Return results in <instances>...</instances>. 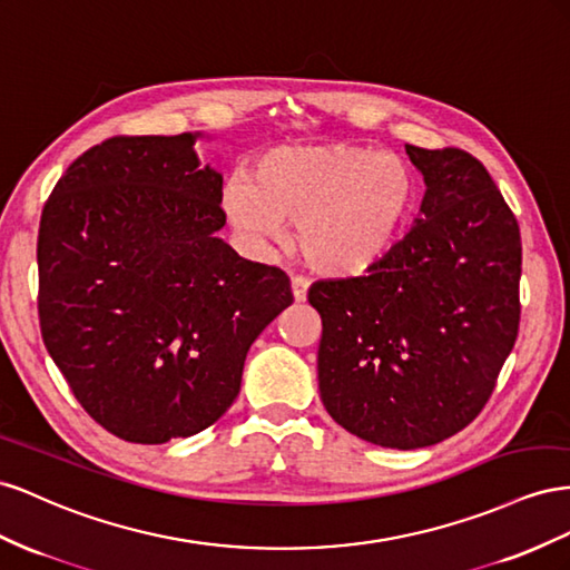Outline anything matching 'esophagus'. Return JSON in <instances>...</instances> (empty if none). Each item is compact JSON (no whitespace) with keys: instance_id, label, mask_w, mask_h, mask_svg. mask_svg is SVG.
<instances>
[{"instance_id":"34e87169","label":"esophagus","mask_w":570,"mask_h":570,"mask_svg":"<svg viewBox=\"0 0 570 570\" xmlns=\"http://www.w3.org/2000/svg\"><path fill=\"white\" fill-rule=\"evenodd\" d=\"M291 291H294L296 303H305V298H307V282L303 279V276H294V279H291Z\"/></svg>"}]
</instances>
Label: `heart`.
<instances>
[{"mask_svg": "<svg viewBox=\"0 0 570 570\" xmlns=\"http://www.w3.org/2000/svg\"><path fill=\"white\" fill-rule=\"evenodd\" d=\"M420 195L401 157L353 142L284 145L259 157L255 184L234 178L224 207L240 232L282 240L298 224L303 263L327 279H357L394 253Z\"/></svg>", "mask_w": 570, "mask_h": 570, "instance_id": "b5f03b06", "label": "heart"}]
</instances>
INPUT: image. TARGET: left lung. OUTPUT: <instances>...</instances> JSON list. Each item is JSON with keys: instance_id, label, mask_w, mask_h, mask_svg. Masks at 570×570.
Instances as JSON below:
<instances>
[{"instance_id": "8db88e82", "label": "left lung", "mask_w": 570, "mask_h": 570, "mask_svg": "<svg viewBox=\"0 0 570 570\" xmlns=\"http://www.w3.org/2000/svg\"><path fill=\"white\" fill-rule=\"evenodd\" d=\"M425 176L411 234L357 279L313 284L324 409L377 446L422 449L490 401L520 324V229L465 150L405 145Z\"/></svg>"}]
</instances>
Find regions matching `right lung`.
<instances>
[{"label": "right lung", "instance_id": "1", "mask_svg": "<svg viewBox=\"0 0 570 570\" xmlns=\"http://www.w3.org/2000/svg\"><path fill=\"white\" fill-rule=\"evenodd\" d=\"M198 136L95 145L40 217L45 346L86 413L134 444L217 422L253 341L294 303L286 272L217 238L222 174L198 167Z\"/></svg>", "mask_w": 570, "mask_h": 570}]
</instances>
